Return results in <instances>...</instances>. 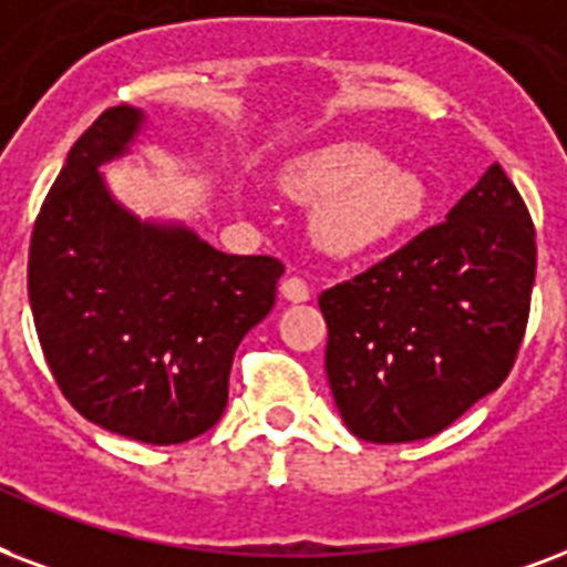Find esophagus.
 Listing matches in <instances>:
<instances>
[{
	"mask_svg": "<svg viewBox=\"0 0 567 567\" xmlns=\"http://www.w3.org/2000/svg\"><path fill=\"white\" fill-rule=\"evenodd\" d=\"M280 296L287 298V301H307L310 298V287H307V280L301 275H289L280 284Z\"/></svg>",
	"mask_w": 567,
	"mask_h": 567,
	"instance_id": "esophagus-1",
	"label": "esophagus"
}]
</instances>
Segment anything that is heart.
Wrapping results in <instances>:
<instances>
[{
  "instance_id": "obj_1",
  "label": "heart",
  "mask_w": 567,
  "mask_h": 567,
  "mask_svg": "<svg viewBox=\"0 0 567 567\" xmlns=\"http://www.w3.org/2000/svg\"><path fill=\"white\" fill-rule=\"evenodd\" d=\"M305 204H319L316 236L328 251L361 254L420 218L425 186L414 171L388 165L384 153L340 142L292 162L284 177Z\"/></svg>"
}]
</instances>
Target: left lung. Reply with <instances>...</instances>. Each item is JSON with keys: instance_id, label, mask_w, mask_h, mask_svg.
<instances>
[{"instance_id": "obj_1", "label": "left lung", "mask_w": 567, "mask_h": 567, "mask_svg": "<svg viewBox=\"0 0 567 567\" xmlns=\"http://www.w3.org/2000/svg\"><path fill=\"white\" fill-rule=\"evenodd\" d=\"M535 224L499 162L399 251L324 289V372L354 437L423 441L508 379L535 284Z\"/></svg>"}]
</instances>
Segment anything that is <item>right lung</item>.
Segmentation results:
<instances>
[{"mask_svg":"<svg viewBox=\"0 0 567 567\" xmlns=\"http://www.w3.org/2000/svg\"><path fill=\"white\" fill-rule=\"evenodd\" d=\"M142 112L105 109L70 147L34 218L29 301L70 405L142 443H186L221 420L243 337L275 307L284 262L215 251L142 224L96 165L126 151Z\"/></svg>","mask_w":567,"mask_h":567,"instance_id":"add662e5","label":"right lung"}]
</instances>
